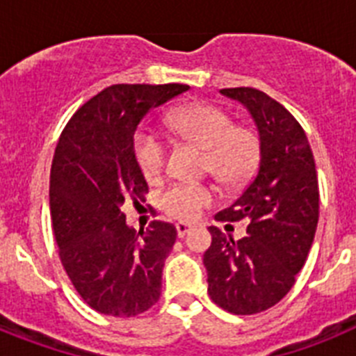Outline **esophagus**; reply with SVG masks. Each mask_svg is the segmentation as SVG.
I'll return each mask as SVG.
<instances>
[{"instance_id": "1", "label": "esophagus", "mask_w": 356, "mask_h": 356, "mask_svg": "<svg viewBox=\"0 0 356 356\" xmlns=\"http://www.w3.org/2000/svg\"><path fill=\"white\" fill-rule=\"evenodd\" d=\"M191 229H193V226L187 225V222H178V225H176V232H178V237L180 238H184Z\"/></svg>"}]
</instances>
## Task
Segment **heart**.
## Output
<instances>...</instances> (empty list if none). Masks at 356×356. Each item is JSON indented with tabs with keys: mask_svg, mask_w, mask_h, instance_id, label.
<instances>
[{
	"mask_svg": "<svg viewBox=\"0 0 356 356\" xmlns=\"http://www.w3.org/2000/svg\"><path fill=\"white\" fill-rule=\"evenodd\" d=\"M169 124L188 143L205 149L207 169L222 184L246 180L257 168L259 137L253 130L234 127L226 112L209 103H191L169 114ZM135 159L147 178H156L165 163V144L155 131L140 130L134 140ZM216 191L210 185L180 181L162 194V209L180 221H194L203 209L212 205Z\"/></svg>",
	"mask_w": 356,
	"mask_h": 356,
	"instance_id": "obj_1",
	"label": "heart"
}]
</instances>
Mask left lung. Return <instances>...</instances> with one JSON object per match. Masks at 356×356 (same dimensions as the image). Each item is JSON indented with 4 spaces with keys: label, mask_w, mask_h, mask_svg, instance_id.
Segmentation results:
<instances>
[{
    "label": "left lung",
    "mask_w": 356,
    "mask_h": 356,
    "mask_svg": "<svg viewBox=\"0 0 356 356\" xmlns=\"http://www.w3.org/2000/svg\"><path fill=\"white\" fill-rule=\"evenodd\" d=\"M250 112L260 143L257 175L217 221L246 217V237L234 241L210 226L203 254L209 294L237 316L275 307L305 266L319 219L316 162L301 124L271 96L251 87L219 90Z\"/></svg>",
    "instance_id": "1"
}]
</instances>
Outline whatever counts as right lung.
Segmentation results:
<instances>
[{
  "instance_id": "right-lung-1",
  "label": "right lung",
  "mask_w": 356,
  "mask_h": 356,
  "mask_svg": "<svg viewBox=\"0 0 356 356\" xmlns=\"http://www.w3.org/2000/svg\"><path fill=\"white\" fill-rule=\"evenodd\" d=\"M188 85L106 87L76 110L56 144L49 176V209L62 266L96 312L131 317L162 292V267L176 228L153 221L139 234L128 226L124 200L143 197L146 178L134 137L147 112Z\"/></svg>"
}]
</instances>
